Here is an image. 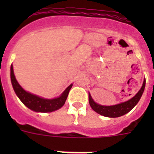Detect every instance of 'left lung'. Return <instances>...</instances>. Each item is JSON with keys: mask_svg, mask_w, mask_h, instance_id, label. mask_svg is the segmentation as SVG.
I'll use <instances>...</instances> for the list:
<instances>
[{"mask_svg": "<svg viewBox=\"0 0 154 154\" xmlns=\"http://www.w3.org/2000/svg\"><path fill=\"white\" fill-rule=\"evenodd\" d=\"M145 86H146V79L144 81L141 89L139 90L138 93L133 98H131L129 101H125V102L121 103V104H118V105H112V106H104V105L97 104L92 99L90 94H89V105L95 112H97L99 114L102 115V116L108 117H121L122 115L126 114L127 112H129L137 104V102L141 98V95L143 94Z\"/></svg>", "mask_w": 154, "mask_h": 154, "instance_id": "left-lung-1", "label": "left lung"}]
</instances>
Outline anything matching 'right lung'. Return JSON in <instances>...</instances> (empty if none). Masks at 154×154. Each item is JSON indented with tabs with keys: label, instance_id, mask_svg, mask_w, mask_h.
<instances>
[{
	"label": "right lung",
	"instance_id": "right-lung-1",
	"mask_svg": "<svg viewBox=\"0 0 154 154\" xmlns=\"http://www.w3.org/2000/svg\"><path fill=\"white\" fill-rule=\"evenodd\" d=\"M10 70L11 82H12L13 89H14L16 94L17 95L19 99L22 101L24 105H26L29 109L33 110L35 112H53V111H55V110L62 107L67 99L69 92L72 86V85H70L64 91V93L57 98H42L40 97L33 95V94L24 90L20 85L18 84L17 81L16 80V77L13 73V65H11Z\"/></svg>",
	"mask_w": 154,
	"mask_h": 154
}]
</instances>
